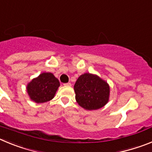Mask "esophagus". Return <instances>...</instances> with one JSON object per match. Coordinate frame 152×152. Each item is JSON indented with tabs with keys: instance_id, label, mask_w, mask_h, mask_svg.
Returning <instances> with one entry per match:
<instances>
[{
	"instance_id": "34e87169",
	"label": "esophagus",
	"mask_w": 152,
	"mask_h": 152,
	"mask_svg": "<svg viewBox=\"0 0 152 152\" xmlns=\"http://www.w3.org/2000/svg\"><path fill=\"white\" fill-rule=\"evenodd\" d=\"M64 86H68V87H70V86H72V84L71 83H66V84H64Z\"/></svg>"
}]
</instances>
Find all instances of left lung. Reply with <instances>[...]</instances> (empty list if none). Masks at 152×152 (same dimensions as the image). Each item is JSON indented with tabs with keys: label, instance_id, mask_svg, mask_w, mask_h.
<instances>
[{
	"label": "left lung",
	"instance_id": "8db88e82",
	"mask_svg": "<svg viewBox=\"0 0 152 152\" xmlns=\"http://www.w3.org/2000/svg\"><path fill=\"white\" fill-rule=\"evenodd\" d=\"M74 89L77 103L87 110L102 108L110 99V88L108 83L94 74L80 75L75 82Z\"/></svg>",
	"mask_w": 152,
	"mask_h": 152
}]
</instances>
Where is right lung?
Instances as JSON below:
<instances>
[{
    "instance_id": "add662e5",
    "label": "right lung",
    "mask_w": 152,
    "mask_h": 152,
    "mask_svg": "<svg viewBox=\"0 0 152 152\" xmlns=\"http://www.w3.org/2000/svg\"><path fill=\"white\" fill-rule=\"evenodd\" d=\"M60 83L50 72H43L35 77L26 85V91L31 100L43 103L54 98Z\"/></svg>"
}]
</instances>
